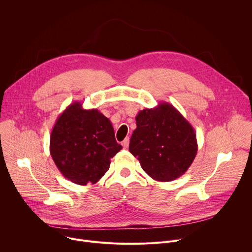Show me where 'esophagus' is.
<instances>
[{"mask_svg": "<svg viewBox=\"0 0 252 252\" xmlns=\"http://www.w3.org/2000/svg\"><path fill=\"white\" fill-rule=\"evenodd\" d=\"M122 145H123L124 149H127L128 145H129V137H126L125 140L122 142Z\"/></svg>", "mask_w": 252, "mask_h": 252, "instance_id": "1", "label": "esophagus"}]
</instances>
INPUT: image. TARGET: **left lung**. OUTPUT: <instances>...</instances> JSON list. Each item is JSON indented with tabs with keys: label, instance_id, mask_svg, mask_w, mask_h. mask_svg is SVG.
Segmentation results:
<instances>
[{
	"label": "left lung",
	"instance_id": "8db88e82",
	"mask_svg": "<svg viewBox=\"0 0 252 252\" xmlns=\"http://www.w3.org/2000/svg\"><path fill=\"white\" fill-rule=\"evenodd\" d=\"M129 141L130 154L153 179L171 182L185 174L197 153L196 133L175 107L160 102L135 117Z\"/></svg>",
	"mask_w": 252,
	"mask_h": 252
}]
</instances>
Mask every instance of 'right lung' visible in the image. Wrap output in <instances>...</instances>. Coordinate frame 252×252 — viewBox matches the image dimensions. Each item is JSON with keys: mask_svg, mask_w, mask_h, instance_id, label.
Returning <instances> with one entry per match:
<instances>
[{"mask_svg": "<svg viewBox=\"0 0 252 252\" xmlns=\"http://www.w3.org/2000/svg\"><path fill=\"white\" fill-rule=\"evenodd\" d=\"M122 149L111 121L95 109H83L80 101L59 116L51 133L50 153L57 167L80 186L96 184Z\"/></svg>", "mask_w": 252, "mask_h": 252, "instance_id": "right-lung-1", "label": "right lung"}]
</instances>
